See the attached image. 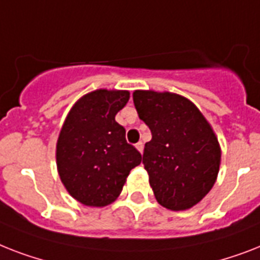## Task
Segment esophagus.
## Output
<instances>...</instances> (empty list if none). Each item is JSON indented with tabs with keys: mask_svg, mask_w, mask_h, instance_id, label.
<instances>
[{
	"mask_svg": "<svg viewBox=\"0 0 260 260\" xmlns=\"http://www.w3.org/2000/svg\"><path fill=\"white\" fill-rule=\"evenodd\" d=\"M135 147H136L137 151L140 152V153H143V149H144V145H143V143H141V141H140V143H137V144L135 145Z\"/></svg>",
	"mask_w": 260,
	"mask_h": 260,
	"instance_id": "esophagus-1",
	"label": "esophagus"
}]
</instances>
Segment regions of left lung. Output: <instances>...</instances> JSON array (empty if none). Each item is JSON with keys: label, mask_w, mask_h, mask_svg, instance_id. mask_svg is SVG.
Listing matches in <instances>:
<instances>
[{"label": "left lung", "mask_w": 260, "mask_h": 260, "mask_svg": "<svg viewBox=\"0 0 260 260\" xmlns=\"http://www.w3.org/2000/svg\"><path fill=\"white\" fill-rule=\"evenodd\" d=\"M137 115L151 129L143 164L160 206L188 210L214 187L221 149L211 124L187 97L135 90Z\"/></svg>", "instance_id": "8db88e82"}]
</instances>
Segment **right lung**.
<instances>
[{
	"instance_id": "right-lung-1",
	"label": "right lung",
	"mask_w": 260,
	"mask_h": 260,
	"mask_svg": "<svg viewBox=\"0 0 260 260\" xmlns=\"http://www.w3.org/2000/svg\"><path fill=\"white\" fill-rule=\"evenodd\" d=\"M129 100L128 90L96 89L76 101L65 117L56 144L58 176L69 195L88 207L113 203L140 152L126 143L115 120Z\"/></svg>"
}]
</instances>
